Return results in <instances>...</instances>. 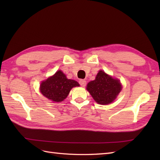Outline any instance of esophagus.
I'll list each match as a JSON object with an SVG mask.
<instances>
[{"instance_id":"1","label":"esophagus","mask_w":160,"mask_h":160,"mask_svg":"<svg viewBox=\"0 0 160 160\" xmlns=\"http://www.w3.org/2000/svg\"><path fill=\"white\" fill-rule=\"evenodd\" d=\"M79 84L81 85V86L82 87H85L86 85V81L83 80V79H81L79 80Z\"/></svg>"}]
</instances>
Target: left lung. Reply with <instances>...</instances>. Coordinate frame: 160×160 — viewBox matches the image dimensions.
I'll return each mask as SVG.
<instances>
[{"mask_svg":"<svg viewBox=\"0 0 160 160\" xmlns=\"http://www.w3.org/2000/svg\"><path fill=\"white\" fill-rule=\"evenodd\" d=\"M122 86L119 79H114L103 71H99L95 79L87 85L88 90L97 103L108 105L116 99Z\"/></svg>","mask_w":160,"mask_h":160,"instance_id":"1","label":"left lung"}]
</instances>
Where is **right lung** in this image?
Masks as SVG:
<instances>
[{
	"label": "right lung",
	"instance_id": "add662e5",
	"mask_svg": "<svg viewBox=\"0 0 160 160\" xmlns=\"http://www.w3.org/2000/svg\"><path fill=\"white\" fill-rule=\"evenodd\" d=\"M79 86L78 82L68 79L63 72L59 70L47 80L42 81L40 91L47 99L55 102H61L68 96L72 88Z\"/></svg>",
	"mask_w": 160,
	"mask_h": 160
}]
</instances>
